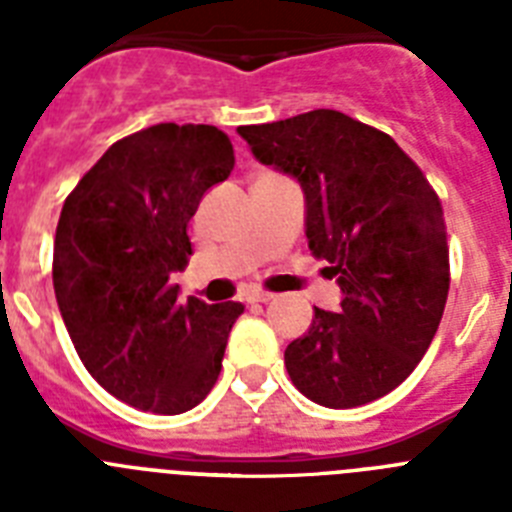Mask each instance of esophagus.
Returning a JSON list of instances; mask_svg holds the SVG:
<instances>
[{
    "label": "esophagus",
    "instance_id": "34e87169",
    "mask_svg": "<svg viewBox=\"0 0 512 512\" xmlns=\"http://www.w3.org/2000/svg\"><path fill=\"white\" fill-rule=\"evenodd\" d=\"M248 300H251V302H261V305H266V302L274 300V295H271V292H253V295L248 297Z\"/></svg>",
    "mask_w": 512,
    "mask_h": 512
}]
</instances>
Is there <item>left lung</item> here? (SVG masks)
Here are the masks:
<instances>
[{
  "label": "left lung",
  "mask_w": 512,
  "mask_h": 512,
  "mask_svg": "<svg viewBox=\"0 0 512 512\" xmlns=\"http://www.w3.org/2000/svg\"><path fill=\"white\" fill-rule=\"evenodd\" d=\"M261 164L305 189L307 241L343 292L315 307L284 351L292 384L323 408L379 400L423 359L449 297V243L436 189L382 130L336 110L243 125Z\"/></svg>",
  "instance_id": "left-lung-1"
}]
</instances>
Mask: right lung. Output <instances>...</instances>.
<instances>
[{"label": "right lung", "instance_id": "add662e5", "mask_svg": "<svg viewBox=\"0 0 512 512\" xmlns=\"http://www.w3.org/2000/svg\"><path fill=\"white\" fill-rule=\"evenodd\" d=\"M235 166L215 125L161 122L112 143L63 202L53 289L71 343L104 390L158 415L215 387L241 302L176 300L192 256L187 225Z\"/></svg>", "mask_w": 512, "mask_h": 512}]
</instances>
